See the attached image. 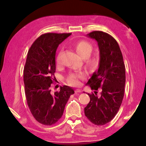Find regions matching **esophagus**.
<instances>
[{"instance_id": "1", "label": "esophagus", "mask_w": 146, "mask_h": 146, "mask_svg": "<svg viewBox=\"0 0 146 146\" xmlns=\"http://www.w3.org/2000/svg\"><path fill=\"white\" fill-rule=\"evenodd\" d=\"M82 92V90L81 89H75V93H80Z\"/></svg>"}]
</instances>
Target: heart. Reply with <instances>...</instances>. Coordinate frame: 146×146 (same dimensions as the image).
<instances>
[{
    "instance_id": "b5f03b06",
    "label": "heart",
    "mask_w": 146,
    "mask_h": 146,
    "mask_svg": "<svg viewBox=\"0 0 146 146\" xmlns=\"http://www.w3.org/2000/svg\"><path fill=\"white\" fill-rule=\"evenodd\" d=\"M74 47L77 53L80 56L85 58L86 66L90 70H95L100 65V58L96 56H90L93 51V46L89 42L80 40L74 44ZM56 64H60V53L58 55L56 60ZM85 73L82 71L76 72L69 74L67 78V82L73 86H78L80 84V80L85 78Z\"/></svg>"
}]
</instances>
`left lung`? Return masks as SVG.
I'll return each instance as SVG.
<instances>
[{"instance_id":"8db88e82","label":"left lung","mask_w":146,"mask_h":146,"mask_svg":"<svg viewBox=\"0 0 146 146\" xmlns=\"http://www.w3.org/2000/svg\"><path fill=\"white\" fill-rule=\"evenodd\" d=\"M98 42L100 49V65L86 84L92 90L101 88L89 94L90 102L84 108V114L90 122L104 125L117 115L122 103L125 83V68L123 56L116 40L108 33L95 31L87 34Z\"/></svg>"}]
</instances>
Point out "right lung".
Segmentation results:
<instances>
[{
	"instance_id": "add662e5",
	"label": "right lung",
	"mask_w": 146,
	"mask_h": 146,
	"mask_svg": "<svg viewBox=\"0 0 146 146\" xmlns=\"http://www.w3.org/2000/svg\"><path fill=\"white\" fill-rule=\"evenodd\" d=\"M71 33H46L30 47L23 71L25 92L31 114L43 125L56 123L62 116L65 106L74 90L63 86L51 94L50 86L56 72V53L58 46Z\"/></svg>"
}]
</instances>
